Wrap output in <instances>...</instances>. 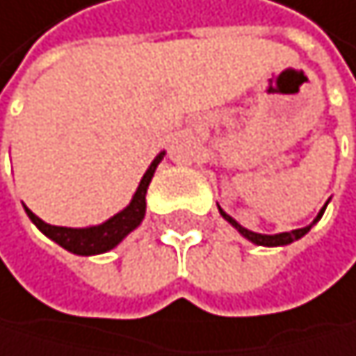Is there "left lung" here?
<instances>
[{
	"instance_id": "1",
	"label": "left lung",
	"mask_w": 356,
	"mask_h": 356,
	"mask_svg": "<svg viewBox=\"0 0 356 356\" xmlns=\"http://www.w3.org/2000/svg\"><path fill=\"white\" fill-rule=\"evenodd\" d=\"M325 208H327V204L322 206V210L318 213V217L314 219V223H318L320 221V217L325 215ZM219 213H221V217L225 219V221H229L232 225H234L241 234L245 236V238H249L251 243H255V245H264V247H280V245H288V243H294L296 238H301V236H305L307 232L312 229V225H307V227H301V229H292V232H282V234H273V236H268V234H255V232H249V229H245L243 225H238L234 219H232L229 215H225L223 210L219 208Z\"/></svg>"
}]
</instances>
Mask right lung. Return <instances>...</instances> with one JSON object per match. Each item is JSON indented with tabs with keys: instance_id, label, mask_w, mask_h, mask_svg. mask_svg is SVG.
<instances>
[{
	"instance_id": "1",
	"label": "right lung",
	"mask_w": 356,
	"mask_h": 356,
	"mask_svg": "<svg viewBox=\"0 0 356 356\" xmlns=\"http://www.w3.org/2000/svg\"><path fill=\"white\" fill-rule=\"evenodd\" d=\"M165 152H161L152 165L148 168V172L143 174L137 191L131 200V204L118 213L115 217H111L109 221H105L103 225H94V227H60V225H49L42 219H38L29 208H25L27 217L34 221V225L42 232L44 236H49L51 241H55L60 247L76 253V255H96V253H105L109 249H113L122 238H124L129 232H133L143 215H146V191H148V184L154 176L156 165L161 163Z\"/></svg>"
}]
</instances>
